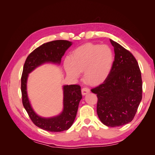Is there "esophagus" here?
<instances>
[{"label": "esophagus", "instance_id": "1", "mask_svg": "<svg viewBox=\"0 0 155 155\" xmlns=\"http://www.w3.org/2000/svg\"><path fill=\"white\" fill-rule=\"evenodd\" d=\"M88 92H90V89L87 87H84L81 89V93L83 96L86 95Z\"/></svg>", "mask_w": 155, "mask_h": 155}]
</instances>
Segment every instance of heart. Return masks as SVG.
<instances>
[{"instance_id":"1","label":"heart","mask_w":155,"mask_h":155,"mask_svg":"<svg viewBox=\"0 0 155 155\" xmlns=\"http://www.w3.org/2000/svg\"><path fill=\"white\" fill-rule=\"evenodd\" d=\"M114 62V54L107 45L87 43L79 46L64 61L68 76L78 79L84 71V78L88 83L97 85L109 76Z\"/></svg>"}]
</instances>
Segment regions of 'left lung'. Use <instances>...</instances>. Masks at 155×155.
<instances>
[{
	"instance_id": "8db88e82",
	"label": "left lung",
	"mask_w": 155,
	"mask_h": 155,
	"mask_svg": "<svg viewBox=\"0 0 155 155\" xmlns=\"http://www.w3.org/2000/svg\"><path fill=\"white\" fill-rule=\"evenodd\" d=\"M114 50V61L109 76L102 84L91 89L97 94V114L108 127L130 122L142 98V80L134 55L110 39Z\"/></svg>"
}]
</instances>
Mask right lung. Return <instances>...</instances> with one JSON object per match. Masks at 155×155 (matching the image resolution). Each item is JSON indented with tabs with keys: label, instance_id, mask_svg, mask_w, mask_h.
Returning <instances> with one entry per match:
<instances>
[{
	"label": "right lung",
	"instance_id": "1",
	"mask_svg": "<svg viewBox=\"0 0 155 155\" xmlns=\"http://www.w3.org/2000/svg\"><path fill=\"white\" fill-rule=\"evenodd\" d=\"M72 42L56 40L44 43L28 56L23 67L21 77L22 104L32 122L38 127L50 132H61L68 130L73 124L81 100V87L78 85L63 86V110L60 114L51 118H43L33 110L26 91L27 79L30 74L37 67L46 63L60 64L65 51Z\"/></svg>",
	"mask_w": 155,
	"mask_h": 155
}]
</instances>
